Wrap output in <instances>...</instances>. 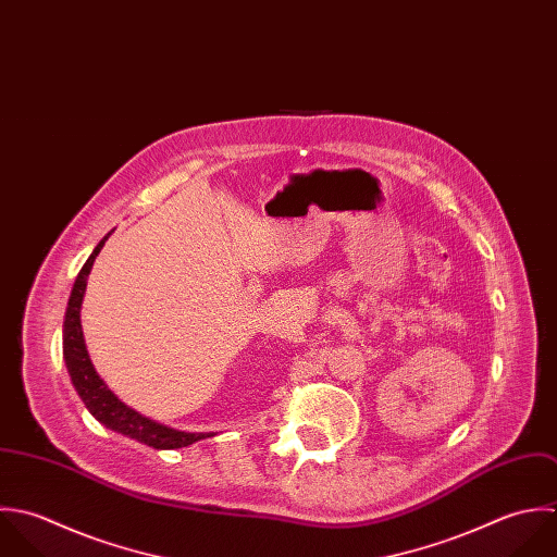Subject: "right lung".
Listing matches in <instances>:
<instances>
[{"label": "right lung", "instance_id": "obj_1", "mask_svg": "<svg viewBox=\"0 0 557 557\" xmlns=\"http://www.w3.org/2000/svg\"><path fill=\"white\" fill-rule=\"evenodd\" d=\"M112 235V231L95 246L92 255L86 259V263L82 265L71 296H69V307L64 313V326H62V355L66 361V370L71 375V382L77 391V395L82 397V401L86 404L88 412L103 423L106 428L125 434L129 438H136L138 443H145L149 447L156 449H180L187 447L200 438H209L213 436V432H182L175 428H169L164 423H158L145 414H140L138 410H134L132 406H127L125 401H121L103 382V377L97 373L86 344H84V331H82V302H84V294H86V281L88 274L92 270V263L97 259V255L101 252L106 239Z\"/></svg>", "mask_w": 557, "mask_h": 557}]
</instances>
